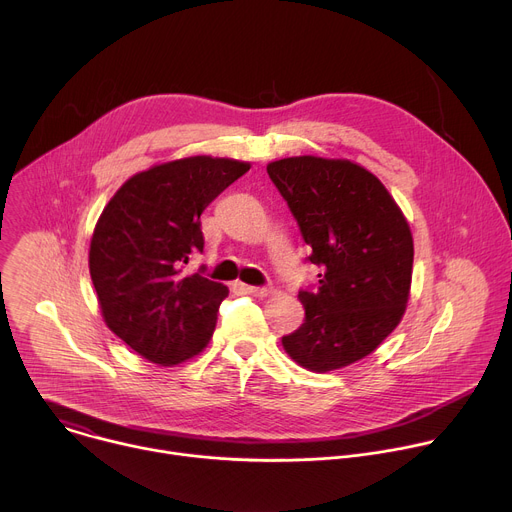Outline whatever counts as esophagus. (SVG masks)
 Masks as SVG:
<instances>
[{
  "label": "esophagus",
  "mask_w": 512,
  "mask_h": 512,
  "mask_svg": "<svg viewBox=\"0 0 512 512\" xmlns=\"http://www.w3.org/2000/svg\"><path fill=\"white\" fill-rule=\"evenodd\" d=\"M243 294H249V296H257V298H263L269 294V287H257V285H247V283H239Z\"/></svg>",
  "instance_id": "esophagus-1"
}]
</instances>
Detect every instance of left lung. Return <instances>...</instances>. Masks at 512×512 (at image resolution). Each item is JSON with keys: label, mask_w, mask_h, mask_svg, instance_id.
Segmentation results:
<instances>
[{"label": "left lung", "mask_w": 512, "mask_h": 512, "mask_svg": "<svg viewBox=\"0 0 512 512\" xmlns=\"http://www.w3.org/2000/svg\"><path fill=\"white\" fill-rule=\"evenodd\" d=\"M267 174L296 216L320 285L302 289L304 324L281 338L314 373L369 356L399 326L411 289L413 237L383 182L350 160L283 158Z\"/></svg>", "instance_id": "obj_1"}]
</instances>
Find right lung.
Instances as JSON below:
<instances>
[{
	"label": "right lung",
	"instance_id": "1",
	"mask_svg": "<svg viewBox=\"0 0 512 512\" xmlns=\"http://www.w3.org/2000/svg\"><path fill=\"white\" fill-rule=\"evenodd\" d=\"M251 168L249 162L190 156L131 176L95 225L89 271L109 330L160 367L200 354L229 287L184 263L202 251L200 214Z\"/></svg>",
	"mask_w": 512,
	"mask_h": 512
}]
</instances>
